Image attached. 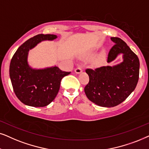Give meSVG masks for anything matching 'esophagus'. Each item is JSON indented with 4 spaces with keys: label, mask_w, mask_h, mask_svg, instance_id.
Returning a JSON list of instances; mask_svg holds the SVG:
<instances>
[{
    "label": "esophagus",
    "mask_w": 149,
    "mask_h": 149,
    "mask_svg": "<svg viewBox=\"0 0 149 149\" xmlns=\"http://www.w3.org/2000/svg\"><path fill=\"white\" fill-rule=\"evenodd\" d=\"M82 70H83V69L82 67H77L76 69H75V72H76V73H80L82 71Z\"/></svg>",
    "instance_id": "34e87169"
}]
</instances>
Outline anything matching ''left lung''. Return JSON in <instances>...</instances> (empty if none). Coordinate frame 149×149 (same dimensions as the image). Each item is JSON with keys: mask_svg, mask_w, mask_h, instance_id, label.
<instances>
[{"mask_svg": "<svg viewBox=\"0 0 149 149\" xmlns=\"http://www.w3.org/2000/svg\"><path fill=\"white\" fill-rule=\"evenodd\" d=\"M114 45L110 49L107 62L123 54V61L114 66L87 69L89 82L84 87L86 97L102 107H114L124 102L136 88L139 79L140 61L127 43L118 37H111Z\"/></svg>", "mask_w": 149, "mask_h": 149, "instance_id": "obj_1", "label": "left lung"}]
</instances>
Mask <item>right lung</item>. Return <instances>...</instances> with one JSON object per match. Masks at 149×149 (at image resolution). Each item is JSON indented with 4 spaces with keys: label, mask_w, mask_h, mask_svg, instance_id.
Returning a JSON list of instances; mask_svg holds the SVG:
<instances>
[{
    "label": "right lung",
    "mask_w": 149,
    "mask_h": 149,
    "mask_svg": "<svg viewBox=\"0 0 149 149\" xmlns=\"http://www.w3.org/2000/svg\"><path fill=\"white\" fill-rule=\"evenodd\" d=\"M56 38L55 35H37L21 45L11 58L9 76L13 91L25 105L44 107L50 104L58 94L61 80L71 73L61 70L56 66L35 69L28 64L30 49L41 41Z\"/></svg>",
    "instance_id": "add662e5"
}]
</instances>
